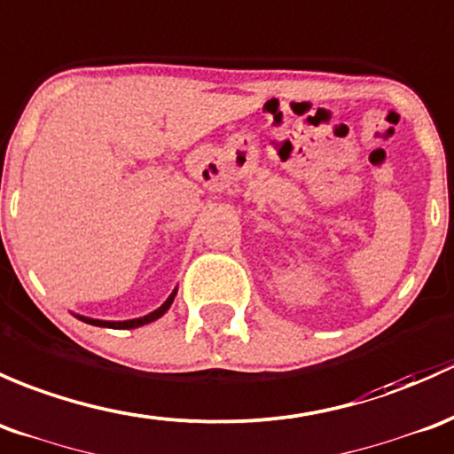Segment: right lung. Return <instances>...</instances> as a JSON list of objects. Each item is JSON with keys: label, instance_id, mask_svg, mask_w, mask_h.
<instances>
[{"label": "right lung", "instance_id": "add662e5", "mask_svg": "<svg viewBox=\"0 0 454 454\" xmlns=\"http://www.w3.org/2000/svg\"><path fill=\"white\" fill-rule=\"evenodd\" d=\"M175 295H176V291L172 293L170 297L166 299V303H163L161 308H157L155 312H151V315H146V317H139V319H130V321H96V319H85V317H81L82 321H87V324H91V325H102V328H114V330H130V328H139V325H144V324H151V321H155V319H159V317L163 315V312L168 310V308H170V303H172V299H175Z\"/></svg>", "mask_w": 454, "mask_h": 454}]
</instances>
